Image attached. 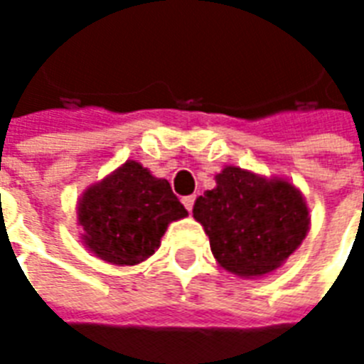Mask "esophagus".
Wrapping results in <instances>:
<instances>
[{
  "mask_svg": "<svg viewBox=\"0 0 364 364\" xmlns=\"http://www.w3.org/2000/svg\"><path fill=\"white\" fill-rule=\"evenodd\" d=\"M193 201H196V196H186V198H182V203H184V207L188 211H192L193 209Z\"/></svg>",
  "mask_w": 364,
  "mask_h": 364,
  "instance_id": "esophagus-1",
  "label": "esophagus"
}]
</instances>
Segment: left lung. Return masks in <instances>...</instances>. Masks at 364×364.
Returning a JSON list of instances; mask_svg holds the SVG:
<instances>
[{"mask_svg":"<svg viewBox=\"0 0 364 364\" xmlns=\"http://www.w3.org/2000/svg\"><path fill=\"white\" fill-rule=\"evenodd\" d=\"M217 186L199 196L193 218L203 226L217 263L240 278L280 269L311 228L307 201L289 180L226 165Z\"/></svg>","mask_w":364,"mask_h":364,"instance_id":"obj_1","label":"left lung"}]
</instances>
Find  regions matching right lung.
<instances>
[{"instance_id":"add662e5","label":"right lung","mask_w":364,"mask_h":364,"mask_svg":"<svg viewBox=\"0 0 364 364\" xmlns=\"http://www.w3.org/2000/svg\"><path fill=\"white\" fill-rule=\"evenodd\" d=\"M188 215L165 178L127 161L84 190L76 205L82 244L97 259L134 267L159 250L168 224Z\"/></svg>"}]
</instances>
